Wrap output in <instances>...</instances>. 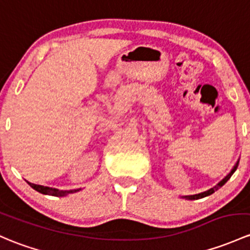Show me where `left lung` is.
Here are the masks:
<instances>
[{"mask_svg": "<svg viewBox=\"0 0 250 250\" xmlns=\"http://www.w3.org/2000/svg\"><path fill=\"white\" fill-rule=\"evenodd\" d=\"M238 163H240V159H238L237 162H236V164L233 165V167H232V169H231V171L228 173V175L225 176V177L223 178V180L220 181V182H218L213 188L208 189V190H206V191H202V193L194 194V195H185V196H182V198L183 199H187V200H198V199H202V198H205V196H208V195H211V194H213L215 190H218V189H219L220 187H223V186H224L225 183H227L228 181H229V178L231 177V176H232V173L236 171V169H237Z\"/></svg>", "mask_w": 250, "mask_h": 250, "instance_id": "obj_1", "label": "left lung"}]
</instances>
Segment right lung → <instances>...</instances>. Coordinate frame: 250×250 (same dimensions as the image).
Here are the masks:
<instances>
[{"mask_svg": "<svg viewBox=\"0 0 250 250\" xmlns=\"http://www.w3.org/2000/svg\"><path fill=\"white\" fill-rule=\"evenodd\" d=\"M26 182H27V181H26ZM27 183L31 186V187L35 189V190L39 191V193H42V194H44V195L59 196V198H61V196H67V195H69V194L77 193V191L81 190V188L70 189V190H60V189L51 188V187H45V186H41V185H35V183H31V182H27Z\"/></svg>", "mask_w": 250, "mask_h": 250, "instance_id": "add662e5", "label": "right lung"}]
</instances>
